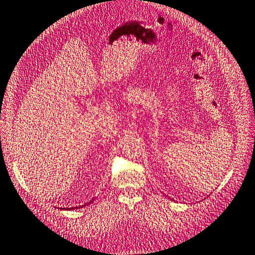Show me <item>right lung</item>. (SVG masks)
I'll use <instances>...</instances> for the list:
<instances>
[{"label":"right lung","mask_w":255,"mask_h":255,"mask_svg":"<svg viewBox=\"0 0 255 255\" xmlns=\"http://www.w3.org/2000/svg\"><path fill=\"white\" fill-rule=\"evenodd\" d=\"M94 201V199H93V200H91V201H89V202H87V203H85L84 204V206H81V207H73V208H64V210H74V209H78V208H82V207H86L87 206V204H91L92 202ZM62 209V208H61ZM62 210H63V209H62Z\"/></svg>","instance_id":"1"}]
</instances>
